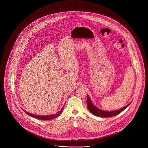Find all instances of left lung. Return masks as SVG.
<instances>
[{"mask_svg": "<svg viewBox=\"0 0 148 148\" xmlns=\"http://www.w3.org/2000/svg\"><path fill=\"white\" fill-rule=\"evenodd\" d=\"M87 103L88 109L92 114L95 115L97 117H110L114 116L122 112H123L131 104L132 101L129 103L128 104H127L126 106L123 107V108L120 109L119 110H113V111H105V110L100 109L92 103V101L91 100L90 97L88 95H87Z\"/></svg>", "mask_w": 148, "mask_h": 148, "instance_id": "left-lung-1", "label": "left lung"}]
</instances>
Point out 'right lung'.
Segmentation results:
<instances>
[{
	"label": "right lung",
	"mask_w": 148,
	"mask_h": 148,
	"mask_svg": "<svg viewBox=\"0 0 148 148\" xmlns=\"http://www.w3.org/2000/svg\"><path fill=\"white\" fill-rule=\"evenodd\" d=\"M64 106H63L62 108L61 109V110L57 112V113L56 114H51V115H46V116H38V115H36V114H32V113H30L28 112L25 111V110H23L22 109V110L26 113L27 114H28L29 116L34 117V118H35V119H39V120H51V119H53L55 118H57V117H58L60 114L63 111V109H64Z\"/></svg>",
	"instance_id": "add662e5"
}]
</instances>
